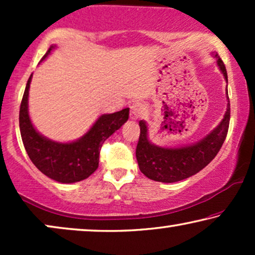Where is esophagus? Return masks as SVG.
Masks as SVG:
<instances>
[{
	"label": "esophagus",
	"instance_id": "34e87169",
	"mask_svg": "<svg viewBox=\"0 0 255 255\" xmlns=\"http://www.w3.org/2000/svg\"><path fill=\"white\" fill-rule=\"evenodd\" d=\"M144 111H145V108L141 103H133L130 107V118L133 121L138 120V118L144 114Z\"/></svg>",
	"mask_w": 255,
	"mask_h": 255
}]
</instances>
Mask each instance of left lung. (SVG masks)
I'll list each match as a JSON object with an SVG mask.
<instances>
[{"instance_id": "left-lung-1", "label": "left lung", "mask_w": 255, "mask_h": 255, "mask_svg": "<svg viewBox=\"0 0 255 255\" xmlns=\"http://www.w3.org/2000/svg\"><path fill=\"white\" fill-rule=\"evenodd\" d=\"M215 57L217 59L219 69L225 80H228L224 62L218 57V54H216ZM229 124V96L226 113L218 127L205 135L202 140L183 147L168 148L152 144L147 138V125L144 121H140L139 122L140 134L135 149L139 169L148 179L165 183L177 182L195 175L205 166H208L217 155L228 134Z\"/></svg>"}]
</instances>
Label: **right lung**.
<instances>
[{
  "mask_svg": "<svg viewBox=\"0 0 255 255\" xmlns=\"http://www.w3.org/2000/svg\"><path fill=\"white\" fill-rule=\"evenodd\" d=\"M55 46H51L44 60ZM32 74L27 80L19 108V130L25 151L41 173L61 183L79 182L99 167L102 144L128 120V108L102 115L87 133L73 142H57L45 138L33 128L27 111V97Z\"/></svg>",
  "mask_w": 255,
  "mask_h": 255,
  "instance_id": "right-lung-1",
  "label": "right lung"
}]
</instances>
